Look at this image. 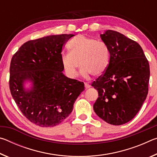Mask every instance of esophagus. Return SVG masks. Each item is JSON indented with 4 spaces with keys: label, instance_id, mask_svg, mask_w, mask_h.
<instances>
[{
    "label": "esophagus",
    "instance_id": "esophagus-1",
    "mask_svg": "<svg viewBox=\"0 0 157 157\" xmlns=\"http://www.w3.org/2000/svg\"><path fill=\"white\" fill-rule=\"evenodd\" d=\"M84 86H85V88H86V89H89V88H90V87H91V85L89 84H87V83H85L84 84Z\"/></svg>",
    "mask_w": 157,
    "mask_h": 157
}]
</instances>
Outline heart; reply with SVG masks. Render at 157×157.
<instances>
[{"label": "heart", "mask_w": 157, "mask_h": 157, "mask_svg": "<svg viewBox=\"0 0 157 157\" xmlns=\"http://www.w3.org/2000/svg\"><path fill=\"white\" fill-rule=\"evenodd\" d=\"M68 49L69 52L62 54L61 61L69 78L77 76L79 63L82 67L81 74L85 78L90 75L100 77L107 71L109 63V50L103 41L79 35L69 42Z\"/></svg>", "instance_id": "heart-1"}]
</instances>
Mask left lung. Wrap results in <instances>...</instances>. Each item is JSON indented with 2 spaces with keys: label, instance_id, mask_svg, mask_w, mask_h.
Wrapping results in <instances>:
<instances>
[{
  "label": "left lung",
  "instance_id": "8db88e82",
  "mask_svg": "<svg viewBox=\"0 0 157 157\" xmlns=\"http://www.w3.org/2000/svg\"><path fill=\"white\" fill-rule=\"evenodd\" d=\"M100 37L110 59L106 72L91 84L99 96L94 109L107 123L121 125L134 118L147 98L150 66L137 42L111 30Z\"/></svg>",
  "mask_w": 157,
  "mask_h": 157
}]
</instances>
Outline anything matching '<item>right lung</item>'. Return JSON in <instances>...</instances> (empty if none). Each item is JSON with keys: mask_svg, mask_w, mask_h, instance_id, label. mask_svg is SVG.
<instances>
[{"mask_svg": "<svg viewBox=\"0 0 157 157\" xmlns=\"http://www.w3.org/2000/svg\"><path fill=\"white\" fill-rule=\"evenodd\" d=\"M74 34L50 35L30 40L13 55L10 68V89L22 113L43 127L60 124L70 115L84 84L63 75V46ZM32 87L26 90L24 82Z\"/></svg>", "mask_w": 157, "mask_h": 157, "instance_id": "right-lung-1", "label": "right lung"}]
</instances>
